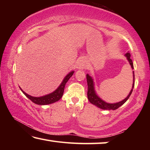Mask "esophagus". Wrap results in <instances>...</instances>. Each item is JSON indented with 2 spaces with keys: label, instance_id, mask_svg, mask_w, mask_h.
Here are the masks:
<instances>
[{
  "label": "esophagus",
  "instance_id": "1",
  "mask_svg": "<svg viewBox=\"0 0 150 150\" xmlns=\"http://www.w3.org/2000/svg\"><path fill=\"white\" fill-rule=\"evenodd\" d=\"M85 67V65L83 64V63H79V69H82V68H84Z\"/></svg>",
  "mask_w": 150,
  "mask_h": 150
}]
</instances>
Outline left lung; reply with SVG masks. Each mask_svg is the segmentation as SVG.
<instances>
[{
	"mask_svg": "<svg viewBox=\"0 0 150 150\" xmlns=\"http://www.w3.org/2000/svg\"><path fill=\"white\" fill-rule=\"evenodd\" d=\"M125 55L127 57V59L128 60L129 63L131 65V67L132 69H134V66H133V63L132 61L131 58H130V53H126ZM133 74H134V83L132 85V88L130 91V93L128 95V96L124 99L123 100L120 101V102L117 103H114V104H110V103H107L105 102V101L103 100L101 98H100L98 96L96 95L95 91V88H94V83H93V80L91 77H90L88 75H87V85H88V91H87V96H88V99L89 100V102L93 104L95 106H97V107L100 108L101 109H103V110H116V109L118 108L120 106H122L123 104L125 103L126 102V100L128 99L129 97H130V95L132 93L133 88H134V73L133 71Z\"/></svg>",
	"mask_w": 150,
	"mask_h": 150,
	"instance_id": "obj_1",
	"label": "left lung"
}]
</instances>
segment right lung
I'll use <instances>...</instances> for the list:
<instances>
[{"label": "right lung", "mask_w": 150, "mask_h": 150, "mask_svg": "<svg viewBox=\"0 0 150 150\" xmlns=\"http://www.w3.org/2000/svg\"><path fill=\"white\" fill-rule=\"evenodd\" d=\"M74 71L70 72L69 74H68L66 77L64 78L63 82L62 84L59 85V87H58L56 90H55L54 92L49 94V95L40 96V97H34V96H32L29 95H28L24 91H22L21 88V91H22L25 95L26 96V97L29 98L30 100H32L33 103L35 104H37V105H49V104L54 103L55 102H57V101L59 100L62 97L63 92H64V88L65 84L67 83L68 80L69 79L70 77L73 75Z\"/></svg>", "instance_id": "obj_1"}]
</instances>
